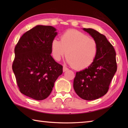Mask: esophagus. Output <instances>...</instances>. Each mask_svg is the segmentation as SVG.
Listing matches in <instances>:
<instances>
[{
  "mask_svg": "<svg viewBox=\"0 0 128 128\" xmlns=\"http://www.w3.org/2000/svg\"><path fill=\"white\" fill-rule=\"evenodd\" d=\"M68 69L66 68V66H63V68H62V70H63V72H66V71L68 70Z\"/></svg>",
  "mask_w": 128,
  "mask_h": 128,
  "instance_id": "1",
  "label": "esophagus"
}]
</instances>
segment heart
Segmentation results:
<instances>
[{
    "label": "heart",
    "instance_id": "obj_1",
    "mask_svg": "<svg viewBox=\"0 0 128 128\" xmlns=\"http://www.w3.org/2000/svg\"><path fill=\"white\" fill-rule=\"evenodd\" d=\"M54 59L59 61L66 54L67 62L77 70L88 68L95 59L98 46L94 39L77 30H66L60 41L54 39L51 45Z\"/></svg>",
    "mask_w": 128,
    "mask_h": 128
}]
</instances>
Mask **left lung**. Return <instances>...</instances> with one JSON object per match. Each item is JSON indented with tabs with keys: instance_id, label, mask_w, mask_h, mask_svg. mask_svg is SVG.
Segmentation results:
<instances>
[{
	"instance_id": "left-lung-1",
	"label": "left lung",
	"mask_w": 128,
	"mask_h": 128,
	"mask_svg": "<svg viewBox=\"0 0 128 128\" xmlns=\"http://www.w3.org/2000/svg\"><path fill=\"white\" fill-rule=\"evenodd\" d=\"M96 41L98 52L93 63L76 72L73 81L75 92L82 99L92 100L104 95L117 70L116 52L106 36L91 28H84Z\"/></svg>"
}]
</instances>
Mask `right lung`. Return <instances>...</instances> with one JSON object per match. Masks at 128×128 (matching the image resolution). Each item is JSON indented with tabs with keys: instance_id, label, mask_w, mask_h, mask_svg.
<instances>
[{
	"instance_id": "add662e5",
	"label": "right lung",
	"mask_w": 128,
	"mask_h": 128,
	"mask_svg": "<svg viewBox=\"0 0 128 128\" xmlns=\"http://www.w3.org/2000/svg\"><path fill=\"white\" fill-rule=\"evenodd\" d=\"M51 26L37 25L20 38L14 48L12 69L20 92L37 100L45 99L62 73V66L51 55L57 35Z\"/></svg>"
}]
</instances>
